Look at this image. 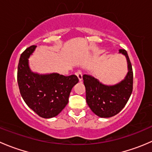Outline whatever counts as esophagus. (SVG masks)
Here are the masks:
<instances>
[{
	"label": "esophagus",
	"instance_id": "34e87169",
	"mask_svg": "<svg viewBox=\"0 0 152 152\" xmlns=\"http://www.w3.org/2000/svg\"><path fill=\"white\" fill-rule=\"evenodd\" d=\"M76 75L77 76L78 79H79V82H82V73L81 70H78L77 72L76 73Z\"/></svg>",
	"mask_w": 152,
	"mask_h": 152
}]
</instances>
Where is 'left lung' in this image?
I'll use <instances>...</instances> for the list:
<instances>
[{"label":"left lung","mask_w":152,"mask_h":152,"mask_svg":"<svg viewBox=\"0 0 152 152\" xmlns=\"http://www.w3.org/2000/svg\"><path fill=\"white\" fill-rule=\"evenodd\" d=\"M125 56L128 72L118 83L107 85L90 75H83L86 89V102L92 111L101 118H110L120 113L125 107L133 88V72L126 50L120 49Z\"/></svg>","instance_id":"obj_1"}]
</instances>
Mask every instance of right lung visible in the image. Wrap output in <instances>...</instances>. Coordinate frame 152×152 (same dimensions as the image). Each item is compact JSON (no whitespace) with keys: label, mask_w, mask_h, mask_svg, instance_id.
<instances>
[{"label":"right lung","mask_w":152,"mask_h":152,"mask_svg":"<svg viewBox=\"0 0 152 152\" xmlns=\"http://www.w3.org/2000/svg\"><path fill=\"white\" fill-rule=\"evenodd\" d=\"M36 47L31 45L20 55L18 83L21 96L29 108L40 117L50 118L58 115L67 104L70 91L79 79L76 75L39 74L31 71L28 59Z\"/></svg>","instance_id":"1"}]
</instances>
